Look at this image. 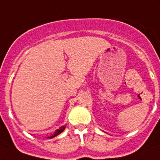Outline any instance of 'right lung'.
Segmentation results:
<instances>
[{"mask_svg":"<svg viewBox=\"0 0 160 160\" xmlns=\"http://www.w3.org/2000/svg\"><path fill=\"white\" fill-rule=\"evenodd\" d=\"M65 128H66V126H62V127L59 128L58 130L54 132V133H53V134H52L51 136L48 137V138H54V137H56V136H58V134H60L61 133H62L63 131H64V129H65Z\"/></svg>","mask_w":160,"mask_h":160,"instance_id":"right-lung-1","label":"right lung"}]
</instances>
